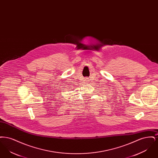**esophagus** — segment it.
I'll return each mask as SVG.
<instances>
[{
	"label": "esophagus",
	"instance_id": "1",
	"mask_svg": "<svg viewBox=\"0 0 158 158\" xmlns=\"http://www.w3.org/2000/svg\"><path fill=\"white\" fill-rule=\"evenodd\" d=\"M87 81V80H86V81Z\"/></svg>",
	"mask_w": 158,
	"mask_h": 158
}]
</instances>
